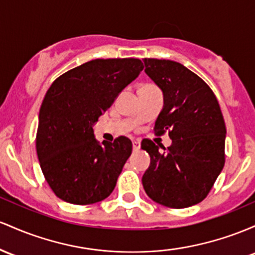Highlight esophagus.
<instances>
[{
    "label": "esophagus",
    "instance_id": "34e87169",
    "mask_svg": "<svg viewBox=\"0 0 255 255\" xmlns=\"http://www.w3.org/2000/svg\"><path fill=\"white\" fill-rule=\"evenodd\" d=\"M132 148H133V150H138L139 148H141V142L139 141H137V139H133L132 141Z\"/></svg>",
    "mask_w": 255,
    "mask_h": 255
}]
</instances>
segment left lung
<instances>
[{
  "label": "left lung",
  "instance_id": "obj_1",
  "mask_svg": "<svg viewBox=\"0 0 255 255\" xmlns=\"http://www.w3.org/2000/svg\"><path fill=\"white\" fill-rule=\"evenodd\" d=\"M145 73L164 94L155 135L168 131L172 144L164 151L145 138L150 155L142 184L153 201L171 208L199 204L212 189L225 162V122L218 100L206 83L171 60L143 59Z\"/></svg>",
  "mask_w": 255,
  "mask_h": 255
}]
</instances>
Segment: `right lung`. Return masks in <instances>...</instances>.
<instances>
[{"label":"right lung","instance_id":"right-lung-1","mask_svg":"<svg viewBox=\"0 0 255 255\" xmlns=\"http://www.w3.org/2000/svg\"><path fill=\"white\" fill-rule=\"evenodd\" d=\"M143 67L138 59H96L50 85L39 110L36 150L45 181L59 199L90 205L111 195L132 143L119 136L100 144L93 125Z\"/></svg>","mask_w":255,"mask_h":255}]
</instances>
